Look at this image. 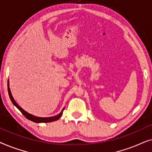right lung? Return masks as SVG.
<instances>
[{"instance_id": "right-lung-1", "label": "right lung", "mask_w": 152, "mask_h": 152, "mask_svg": "<svg viewBox=\"0 0 152 152\" xmlns=\"http://www.w3.org/2000/svg\"><path fill=\"white\" fill-rule=\"evenodd\" d=\"M7 90H8V93H9L10 99H11V101L12 102V103L14 104V105H15L16 107H17L18 109H19V111L21 112L23 115L25 117L27 118V119L30 120H31V121L37 122V123H41V122H53V121H56V120H57L62 115V114H63V111H64V109L62 110V111L59 114H58V115H56V116H53V117L39 118V117H37V116L33 115H32V114L28 113V112L26 111H25V110L23 109L22 108L20 107L19 106H18V104L16 102L15 100H14V98H13V97H12V95L11 91H10V87H9V84L7 85Z\"/></svg>"}]
</instances>
